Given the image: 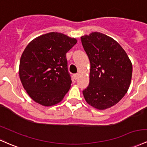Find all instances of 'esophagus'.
Masks as SVG:
<instances>
[{"label": "esophagus", "mask_w": 147, "mask_h": 147, "mask_svg": "<svg viewBox=\"0 0 147 147\" xmlns=\"http://www.w3.org/2000/svg\"><path fill=\"white\" fill-rule=\"evenodd\" d=\"M73 77H74V79H75V80H77V79H78V77H79V74H74Z\"/></svg>", "instance_id": "obj_1"}]
</instances>
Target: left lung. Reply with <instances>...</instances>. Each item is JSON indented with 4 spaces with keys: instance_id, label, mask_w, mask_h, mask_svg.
<instances>
[{
    "instance_id": "8db88e82",
    "label": "left lung",
    "mask_w": 147,
    "mask_h": 147,
    "mask_svg": "<svg viewBox=\"0 0 147 147\" xmlns=\"http://www.w3.org/2000/svg\"><path fill=\"white\" fill-rule=\"evenodd\" d=\"M91 63L90 82L83 91L87 103L98 109L118 103L128 91L133 66L117 42L107 35L93 32L81 37Z\"/></svg>"
}]
</instances>
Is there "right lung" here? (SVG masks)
<instances>
[{"label":"right lung","instance_id":"right-lung-1","mask_svg":"<svg viewBox=\"0 0 147 147\" xmlns=\"http://www.w3.org/2000/svg\"><path fill=\"white\" fill-rule=\"evenodd\" d=\"M76 43L75 38L51 32L27 45L19 72L24 89L33 100L44 106L62 100L72 83L65 55Z\"/></svg>","mask_w":147,"mask_h":147}]
</instances>
